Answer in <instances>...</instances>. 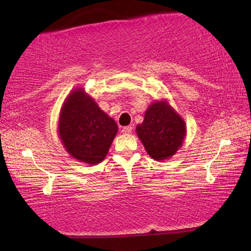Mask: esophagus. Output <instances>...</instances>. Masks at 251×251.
<instances>
[{
    "mask_svg": "<svg viewBox=\"0 0 251 251\" xmlns=\"http://www.w3.org/2000/svg\"><path fill=\"white\" fill-rule=\"evenodd\" d=\"M131 130H133V127L131 126H125V127H123V129H122L123 133H125V134L131 133Z\"/></svg>",
    "mask_w": 251,
    "mask_h": 251,
    "instance_id": "34e87169",
    "label": "esophagus"
}]
</instances>
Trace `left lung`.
<instances>
[{"instance_id":"obj_1","label":"left lung","mask_w":251,"mask_h":251,"mask_svg":"<svg viewBox=\"0 0 251 251\" xmlns=\"http://www.w3.org/2000/svg\"><path fill=\"white\" fill-rule=\"evenodd\" d=\"M136 133L152 159L171 158L180 148L186 136V124L166 100L148 106L142 124Z\"/></svg>"}]
</instances>
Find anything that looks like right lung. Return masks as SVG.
<instances>
[{"mask_svg":"<svg viewBox=\"0 0 251 251\" xmlns=\"http://www.w3.org/2000/svg\"><path fill=\"white\" fill-rule=\"evenodd\" d=\"M117 130L116 122L82 88L67 96L59 114L58 136L75 159L90 165L103 161Z\"/></svg>","mask_w":251,"mask_h":251,"instance_id":"right-lung-1","label":"right lung"}]
</instances>
